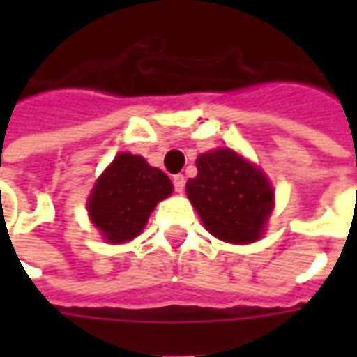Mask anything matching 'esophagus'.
Segmentation results:
<instances>
[{
	"mask_svg": "<svg viewBox=\"0 0 357 357\" xmlns=\"http://www.w3.org/2000/svg\"><path fill=\"white\" fill-rule=\"evenodd\" d=\"M174 189L178 191V193H183V189H185V178L181 176V174H178V176H174Z\"/></svg>",
	"mask_w": 357,
	"mask_h": 357,
	"instance_id": "esophagus-1",
	"label": "esophagus"
}]
</instances>
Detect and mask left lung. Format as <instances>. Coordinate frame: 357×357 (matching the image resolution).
Listing matches in <instances>:
<instances>
[{"mask_svg": "<svg viewBox=\"0 0 357 357\" xmlns=\"http://www.w3.org/2000/svg\"><path fill=\"white\" fill-rule=\"evenodd\" d=\"M197 170L185 189L204 227L233 245L260 239L273 210V187L264 172L231 149L202 153Z\"/></svg>", "mask_w": 357, "mask_h": 357, "instance_id": "1", "label": "left lung"}]
</instances>
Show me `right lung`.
Masks as SVG:
<instances>
[{
	"instance_id": "obj_1",
	"label": "right lung",
	"mask_w": 357,
	"mask_h": 357,
	"mask_svg": "<svg viewBox=\"0 0 357 357\" xmlns=\"http://www.w3.org/2000/svg\"><path fill=\"white\" fill-rule=\"evenodd\" d=\"M172 191L162 170L149 166L143 156L120 153L95 181L88 199L89 220L109 243L132 241Z\"/></svg>"
}]
</instances>
